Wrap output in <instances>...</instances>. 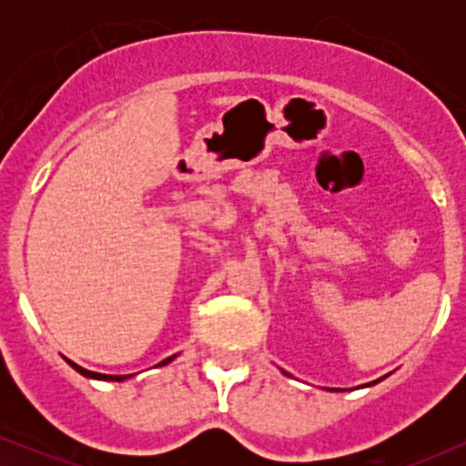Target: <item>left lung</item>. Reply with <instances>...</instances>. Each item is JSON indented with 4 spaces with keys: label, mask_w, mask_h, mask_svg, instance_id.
<instances>
[{
    "label": "left lung",
    "mask_w": 466,
    "mask_h": 466,
    "mask_svg": "<svg viewBox=\"0 0 466 466\" xmlns=\"http://www.w3.org/2000/svg\"><path fill=\"white\" fill-rule=\"evenodd\" d=\"M378 381H380V380H378ZM371 384H375V381H371Z\"/></svg>",
    "instance_id": "8db88e82"
}]
</instances>
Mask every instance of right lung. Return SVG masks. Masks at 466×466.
Returning <instances> with one entry per match:
<instances>
[{
  "mask_svg": "<svg viewBox=\"0 0 466 466\" xmlns=\"http://www.w3.org/2000/svg\"><path fill=\"white\" fill-rule=\"evenodd\" d=\"M174 359V356H169V359H165L161 365H167V362ZM69 365H72L76 371L78 373H82V375H86V378H95V380H112V381H120V380H125V375H104V373H95V371H86V369H82V367H78L76 365V362H72V360H67Z\"/></svg>",
  "mask_w": 466,
  "mask_h": 466,
  "instance_id": "1",
  "label": "right lung"
}]
</instances>
